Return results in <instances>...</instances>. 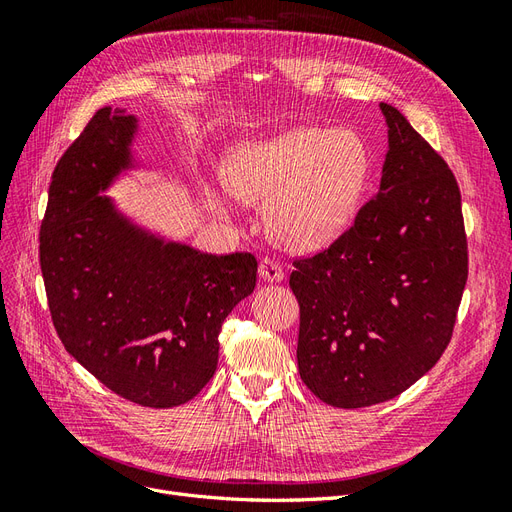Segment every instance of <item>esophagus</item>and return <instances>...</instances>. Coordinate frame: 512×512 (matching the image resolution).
<instances>
[{"label": "esophagus", "mask_w": 512, "mask_h": 512, "mask_svg": "<svg viewBox=\"0 0 512 512\" xmlns=\"http://www.w3.org/2000/svg\"><path fill=\"white\" fill-rule=\"evenodd\" d=\"M258 271H260L262 280L269 282V284H277V282L284 280V269L277 265L273 258H262Z\"/></svg>", "instance_id": "esophagus-1"}]
</instances>
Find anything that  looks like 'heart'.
Listing matches in <instances>:
<instances>
[{
    "label": "heart",
    "instance_id": "b5f03b06",
    "mask_svg": "<svg viewBox=\"0 0 512 512\" xmlns=\"http://www.w3.org/2000/svg\"><path fill=\"white\" fill-rule=\"evenodd\" d=\"M369 170V149L354 130L299 126L237 145L222 179L243 203H267L265 230L277 245L316 252L350 228Z\"/></svg>",
    "mask_w": 512,
    "mask_h": 512
}]
</instances>
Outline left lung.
Here are the masks:
<instances>
[{
  "label": "left lung",
  "mask_w": 512,
  "mask_h": 512,
  "mask_svg": "<svg viewBox=\"0 0 512 512\" xmlns=\"http://www.w3.org/2000/svg\"><path fill=\"white\" fill-rule=\"evenodd\" d=\"M389 151L380 188L329 250L294 262L297 363L333 408L404 393L451 342L468 282L459 185L395 106L380 104Z\"/></svg>",
  "instance_id": "obj_1"
}]
</instances>
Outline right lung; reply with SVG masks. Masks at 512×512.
Listing matches in <instances>:
<instances>
[{
  "instance_id": "obj_1",
  "label": "right lung",
  "mask_w": 512,
  "mask_h": 512,
  "mask_svg": "<svg viewBox=\"0 0 512 512\" xmlns=\"http://www.w3.org/2000/svg\"><path fill=\"white\" fill-rule=\"evenodd\" d=\"M141 121L104 106L55 166L40 269L61 344L123 399L173 408L213 378L226 316L256 286L252 254L215 256L138 222L106 192L134 170Z\"/></svg>"
}]
</instances>
